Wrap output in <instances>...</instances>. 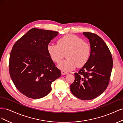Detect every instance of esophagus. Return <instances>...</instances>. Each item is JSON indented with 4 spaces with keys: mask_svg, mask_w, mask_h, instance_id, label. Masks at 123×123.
Here are the masks:
<instances>
[{
    "mask_svg": "<svg viewBox=\"0 0 123 123\" xmlns=\"http://www.w3.org/2000/svg\"><path fill=\"white\" fill-rule=\"evenodd\" d=\"M62 75H66V74H68V73L67 72L65 71H62Z\"/></svg>",
    "mask_w": 123,
    "mask_h": 123,
    "instance_id": "34e87169",
    "label": "esophagus"
}]
</instances>
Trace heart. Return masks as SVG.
Returning a JSON list of instances; mask_svg holds the SVG:
<instances>
[{
    "instance_id": "1",
    "label": "heart",
    "mask_w": 123,
    "mask_h": 123,
    "mask_svg": "<svg viewBox=\"0 0 123 123\" xmlns=\"http://www.w3.org/2000/svg\"><path fill=\"white\" fill-rule=\"evenodd\" d=\"M57 43L49 44L47 49L51 59L56 63L60 62L66 53L67 59L58 65V67L62 71H69L77 66L81 67L90 57V44L76 35H64L57 40Z\"/></svg>"
}]
</instances>
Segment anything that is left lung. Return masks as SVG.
I'll use <instances>...</instances> for the list:
<instances>
[{"mask_svg":"<svg viewBox=\"0 0 123 123\" xmlns=\"http://www.w3.org/2000/svg\"><path fill=\"white\" fill-rule=\"evenodd\" d=\"M90 43V57L70 85L72 93L81 100L93 99L105 91L109 83L113 66L111 53L104 41L97 34L83 32Z\"/></svg>","mask_w":123,"mask_h":123,"instance_id":"8db88e82","label":"left lung"}]
</instances>
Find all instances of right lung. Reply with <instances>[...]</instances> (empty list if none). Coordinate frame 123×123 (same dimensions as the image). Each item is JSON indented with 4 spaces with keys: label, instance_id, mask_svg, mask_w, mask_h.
Masks as SVG:
<instances>
[{
    "label": "right lung",
    "instance_id": "1",
    "mask_svg": "<svg viewBox=\"0 0 123 123\" xmlns=\"http://www.w3.org/2000/svg\"><path fill=\"white\" fill-rule=\"evenodd\" d=\"M57 31L33 28L14 43L9 72L16 88L28 98L38 99L49 93L51 84L61 75L48 51Z\"/></svg>",
    "mask_w": 123,
    "mask_h": 123
}]
</instances>
